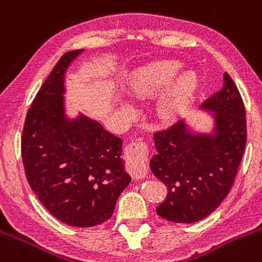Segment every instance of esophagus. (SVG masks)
<instances>
[{"label": "esophagus", "mask_w": 262, "mask_h": 262, "mask_svg": "<svg viewBox=\"0 0 262 262\" xmlns=\"http://www.w3.org/2000/svg\"><path fill=\"white\" fill-rule=\"evenodd\" d=\"M127 171L134 179H141L147 172V147L144 142H132L126 149Z\"/></svg>", "instance_id": "esophagus-1"}]
</instances>
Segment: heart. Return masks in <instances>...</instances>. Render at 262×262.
<instances>
[{
	"label": "heart",
	"mask_w": 262,
	"mask_h": 262,
	"mask_svg": "<svg viewBox=\"0 0 262 262\" xmlns=\"http://www.w3.org/2000/svg\"><path fill=\"white\" fill-rule=\"evenodd\" d=\"M184 64L175 59L152 61L140 67L128 79V93L136 101L155 98V115L163 122L177 120L193 103L199 88V75L193 69L179 73ZM121 111L130 112L126 101L118 102Z\"/></svg>",
	"instance_id": "heart-1"
}]
</instances>
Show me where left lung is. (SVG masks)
Here are the masks:
<instances>
[{
    "label": "left lung",
    "mask_w": 262,
    "mask_h": 262,
    "mask_svg": "<svg viewBox=\"0 0 262 262\" xmlns=\"http://www.w3.org/2000/svg\"><path fill=\"white\" fill-rule=\"evenodd\" d=\"M211 121L196 130L188 118L154 135L156 154L150 168L168 187L156 208L161 218L194 223L208 217L230 193L246 145V113L239 92L227 73L223 87L201 106Z\"/></svg>",
    "instance_id": "8db88e82"
}]
</instances>
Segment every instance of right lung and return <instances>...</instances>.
Wrapping results in <instances>:
<instances>
[{"label": "right lung", "mask_w": 262, "mask_h": 262, "mask_svg": "<svg viewBox=\"0 0 262 262\" xmlns=\"http://www.w3.org/2000/svg\"><path fill=\"white\" fill-rule=\"evenodd\" d=\"M82 53L64 54L37 92L26 115L21 152L42 206L66 225L93 227L111 218L131 177L120 137L82 112L68 115L66 74Z\"/></svg>", "instance_id": "obj_1"}]
</instances>
